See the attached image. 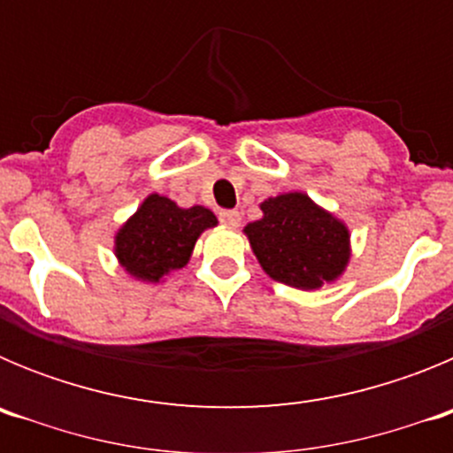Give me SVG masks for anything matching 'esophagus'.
I'll return each instance as SVG.
<instances>
[{
  "label": "esophagus",
  "mask_w": 453,
  "mask_h": 453,
  "mask_svg": "<svg viewBox=\"0 0 453 453\" xmlns=\"http://www.w3.org/2000/svg\"><path fill=\"white\" fill-rule=\"evenodd\" d=\"M219 222L226 224V226H238L240 213L238 211H219Z\"/></svg>",
  "instance_id": "obj_1"
}]
</instances>
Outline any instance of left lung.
<instances>
[{
  "instance_id": "obj_1",
  "label": "left lung",
  "mask_w": 453,
  "mask_h": 453,
  "mask_svg": "<svg viewBox=\"0 0 453 453\" xmlns=\"http://www.w3.org/2000/svg\"><path fill=\"white\" fill-rule=\"evenodd\" d=\"M263 218L245 234L263 270L279 283L315 290L335 281L349 263V231L303 192L261 203Z\"/></svg>"
}]
</instances>
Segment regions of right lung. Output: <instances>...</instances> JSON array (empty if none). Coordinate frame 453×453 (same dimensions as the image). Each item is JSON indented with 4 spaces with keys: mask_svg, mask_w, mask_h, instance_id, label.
I'll return each instance as SVG.
<instances>
[{
    "mask_svg": "<svg viewBox=\"0 0 453 453\" xmlns=\"http://www.w3.org/2000/svg\"><path fill=\"white\" fill-rule=\"evenodd\" d=\"M218 224L208 208H179L172 199L150 195L115 235L119 265L138 281L158 283L190 261L202 231Z\"/></svg>",
    "mask_w": 453,
    "mask_h": 453,
    "instance_id": "right-lung-1",
    "label": "right lung"
}]
</instances>
